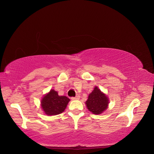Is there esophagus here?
Masks as SVG:
<instances>
[{
  "label": "esophagus",
  "instance_id": "34e87169",
  "mask_svg": "<svg viewBox=\"0 0 154 154\" xmlns=\"http://www.w3.org/2000/svg\"><path fill=\"white\" fill-rule=\"evenodd\" d=\"M80 98V96L79 95H76V96H75V97H72V100H78V99H79Z\"/></svg>",
  "mask_w": 154,
  "mask_h": 154
}]
</instances>
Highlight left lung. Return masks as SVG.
Here are the masks:
<instances>
[{"instance_id": "1", "label": "left lung", "mask_w": 154, "mask_h": 154, "mask_svg": "<svg viewBox=\"0 0 154 154\" xmlns=\"http://www.w3.org/2000/svg\"><path fill=\"white\" fill-rule=\"evenodd\" d=\"M86 106L89 111L94 114L99 115L107 108L109 100L105 94L100 92L97 87L90 94L86 102Z\"/></svg>"}]
</instances>
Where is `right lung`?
<instances>
[{
	"instance_id": "1",
	"label": "right lung",
	"mask_w": 154,
	"mask_h": 154,
	"mask_svg": "<svg viewBox=\"0 0 154 154\" xmlns=\"http://www.w3.org/2000/svg\"><path fill=\"white\" fill-rule=\"evenodd\" d=\"M70 99L64 96H59L55 90H50L41 100V106L45 114L55 116L62 113L66 109Z\"/></svg>"
}]
</instances>
